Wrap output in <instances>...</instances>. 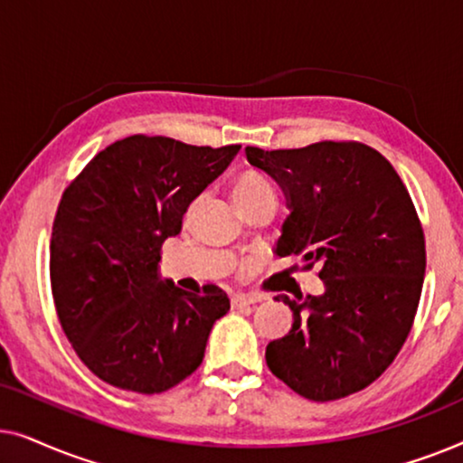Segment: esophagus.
<instances>
[{
    "mask_svg": "<svg viewBox=\"0 0 463 463\" xmlns=\"http://www.w3.org/2000/svg\"><path fill=\"white\" fill-rule=\"evenodd\" d=\"M263 301V297H257V295H236L232 297V307L233 309H242V307H249V306H255V303Z\"/></svg>",
    "mask_w": 463,
    "mask_h": 463,
    "instance_id": "1",
    "label": "esophagus"
}]
</instances>
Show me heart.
<instances>
[{
    "mask_svg": "<svg viewBox=\"0 0 463 463\" xmlns=\"http://www.w3.org/2000/svg\"><path fill=\"white\" fill-rule=\"evenodd\" d=\"M232 194H233V200H236L238 208H244L246 204H250V202L263 198V195L274 194V187H271V183L265 179L261 173H257V170H242V173L233 179ZM198 202H200V198L194 200L192 204H189V211H187L189 214L195 211Z\"/></svg>",
    "mask_w": 463,
    "mask_h": 463,
    "instance_id": "obj_1",
    "label": "heart"
}]
</instances>
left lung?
<instances>
[{"instance_id": "1", "label": "left lung", "mask_w": 463, "mask_h": 463, "mask_svg": "<svg viewBox=\"0 0 463 463\" xmlns=\"http://www.w3.org/2000/svg\"><path fill=\"white\" fill-rule=\"evenodd\" d=\"M252 166L282 187L290 214L278 255L318 268L325 293L295 301L293 328L268 344L269 371L297 394L337 401L371 385L413 326L426 274V240L392 164L356 141L301 149L246 147Z\"/></svg>"}]
</instances>
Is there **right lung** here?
I'll use <instances>...</instances> for the list:
<instances>
[{
	"label": "right lung",
	"mask_w": 463,
	"mask_h": 463,
	"mask_svg": "<svg viewBox=\"0 0 463 463\" xmlns=\"http://www.w3.org/2000/svg\"><path fill=\"white\" fill-rule=\"evenodd\" d=\"M240 145L195 147L132 135L99 151L69 183L50 240L56 314L94 375L137 394L175 388L202 364L225 290L160 280L162 244Z\"/></svg>",
	"instance_id": "right-lung-1"
}]
</instances>
